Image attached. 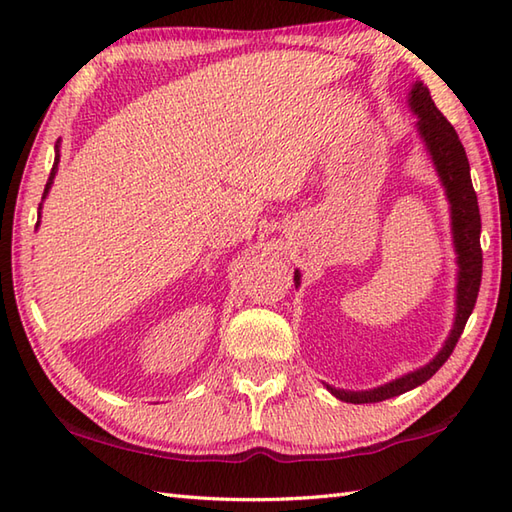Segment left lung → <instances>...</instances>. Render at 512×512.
I'll return each instance as SVG.
<instances>
[{
	"mask_svg": "<svg viewBox=\"0 0 512 512\" xmlns=\"http://www.w3.org/2000/svg\"><path fill=\"white\" fill-rule=\"evenodd\" d=\"M411 110L418 114V129L424 143H427L429 154L436 165L444 189H447V198L451 202V220H453V239L455 250H458V314H455V323L451 336L444 343L440 354L433 358L429 365H424L418 372H411L402 376L394 383L383 385L372 391H343L328 385L332 394L345 400L354 402V405H363V402H380L387 398H394L405 394V391L418 387L438 372V369L447 363V358L458 345V339L464 332V325L469 321L471 312L475 308L477 292L482 284V246H480V233H482V220H480V206H477V195L471 182V167L466 151L460 143L458 134H455L453 125L442 116V112L431 101V94L424 83H416L409 96ZM299 281V275L295 273Z\"/></svg>",
	"mask_w": 512,
	"mask_h": 512,
	"instance_id": "1",
	"label": "left lung"
}]
</instances>
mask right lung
Wrapping results in <instances>:
<instances>
[{
	"mask_svg": "<svg viewBox=\"0 0 512 512\" xmlns=\"http://www.w3.org/2000/svg\"><path fill=\"white\" fill-rule=\"evenodd\" d=\"M57 162H59V145H57V158H54V165H52V171H50V178H48V182H46V189H43V198H46V193H48V189H50V184H52V180H54V173H57ZM41 209V206H39ZM39 224V222H37Z\"/></svg>",
	"mask_w": 512,
	"mask_h": 512,
	"instance_id": "obj_1",
	"label": "right lung"
}]
</instances>
